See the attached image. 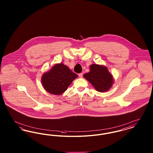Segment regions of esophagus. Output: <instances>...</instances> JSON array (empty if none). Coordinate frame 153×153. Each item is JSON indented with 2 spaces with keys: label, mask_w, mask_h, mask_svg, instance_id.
I'll use <instances>...</instances> for the list:
<instances>
[{
  "label": "esophagus",
  "mask_w": 153,
  "mask_h": 153,
  "mask_svg": "<svg viewBox=\"0 0 153 153\" xmlns=\"http://www.w3.org/2000/svg\"><path fill=\"white\" fill-rule=\"evenodd\" d=\"M82 76H83L82 73H79V77H80V78H82Z\"/></svg>",
  "instance_id": "34e87169"
}]
</instances>
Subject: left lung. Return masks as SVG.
<instances>
[{"instance_id": "1", "label": "left lung", "mask_w": 153, "mask_h": 153, "mask_svg": "<svg viewBox=\"0 0 153 153\" xmlns=\"http://www.w3.org/2000/svg\"><path fill=\"white\" fill-rule=\"evenodd\" d=\"M90 69L89 72L84 74V77L98 92H104L109 90L114 83V79L107 68L105 66L92 64L90 66Z\"/></svg>"}]
</instances>
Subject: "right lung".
Returning a JSON list of instances; mask_svg holds the SVG:
<instances>
[{"label":"right lung","mask_w":153,"mask_h":153,"mask_svg":"<svg viewBox=\"0 0 153 153\" xmlns=\"http://www.w3.org/2000/svg\"><path fill=\"white\" fill-rule=\"evenodd\" d=\"M77 75L62 63L56 64L44 73L41 82L44 89L49 93L59 95L63 94Z\"/></svg>","instance_id":"add662e5"}]
</instances>
